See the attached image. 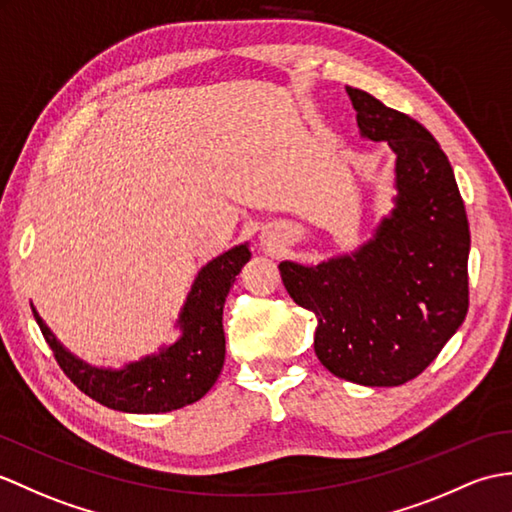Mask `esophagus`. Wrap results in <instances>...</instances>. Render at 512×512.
I'll return each mask as SVG.
<instances>
[{"instance_id": "obj_1", "label": "esophagus", "mask_w": 512, "mask_h": 512, "mask_svg": "<svg viewBox=\"0 0 512 512\" xmlns=\"http://www.w3.org/2000/svg\"><path fill=\"white\" fill-rule=\"evenodd\" d=\"M261 244H264V246H272V244H275V235L261 233Z\"/></svg>"}]
</instances>
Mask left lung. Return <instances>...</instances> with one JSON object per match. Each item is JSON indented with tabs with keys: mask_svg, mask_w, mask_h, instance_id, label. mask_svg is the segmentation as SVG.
<instances>
[{
	"mask_svg": "<svg viewBox=\"0 0 512 512\" xmlns=\"http://www.w3.org/2000/svg\"><path fill=\"white\" fill-rule=\"evenodd\" d=\"M362 139L395 154V196L371 240L303 266L281 261L285 290L316 314L314 351L340 379L399 386L423 373L469 310L465 202L447 154L417 120L347 87Z\"/></svg>",
	"mask_w": 512,
	"mask_h": 512,
	"instance_id": "1",
	"label": "left lung"
}]
</instances>
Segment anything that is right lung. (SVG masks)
<instances>
[{
  "instance_id": "add662e5",
  "label": "right lung",
  "mask_w": 512,
  "mask_h": 512,
  "mask_svg": "<svg viewBox=\"0 0 512 512\" xmlns=\"http://www.w3.org/2000/svg\"><path fill=\"white\" fill-rule=\"evenodd\" d=\"M251 259L248 242L237 244L198 270L178 312V338L122 368L93 366L71 353L45 325L37 307L32 314L54 351L63 373L85 395L106 408L130 414H159L185 408L202 399L216 384L224 364V301L242 266Z\"/></svg>"
}]
</instances>
